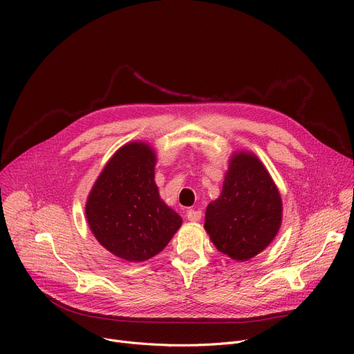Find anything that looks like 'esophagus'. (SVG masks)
<instances>
[{"instance_id": "1", "label": "esophagus", "mask_w": 354, "mask_h": 354, "mask_svg": "<svg viewBox=\"0 0 354 354\" xmlns=\"http://www.w3.org/2000/svg\"><path fill=\"white\" fill-rule=\"evenodd\" d=\"M201 216H202V212L198 211V209H189V211L187 212V218H188V221H191V222L199 221Z\"/></svg>"}]
</instances>
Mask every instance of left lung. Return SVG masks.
Wrapping results in <instances>:
<instances>
[{"label": "left lung", "mask_w": 354, "mask_h": 354, "mask_svg": "<svg viewBox=\"0 0 354 354\" xmlns=\"http://www.w3.org/2000/svg\"><path fill=\"white\" fill-rule=\"evenodd\" d=\"M281 198L264 165L251 153L232 156L219 198L205 214L218 251L236 261L261 252L281 225Z\"/></svg>", "instance_id": "1"}]
</instances>
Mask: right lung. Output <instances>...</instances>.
<instances>
[{
    "instance_id": "right-lung-1",
    "label": "right lung",
    "mask_w": 354,
    "mask_h": 354,
    "mask_svg": "<svg viewBox=\"0 0 354 354\" xmlns=\"http://www.w3.org/2000/svg\"><path fill=\"white\" fill-rule=\"evenodd\" d=\"M155 163L147 145H124L104 166L86 203L91 232L126 261L139 263L159 254L182 224L159 196Z\"/></svg>"
}]
</instances>
